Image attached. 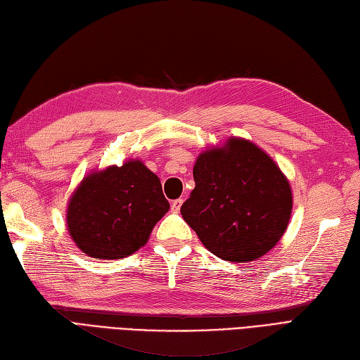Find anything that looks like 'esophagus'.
Returning <instances> with one entry per match:
<instances>
[{"label":"esophagus","instance_id":"obj_1","mask_svg":"<svg viewBox=\"0 0 360 360\" xmlns=\"http://www.w3.org/2000/svg\"><path fill=\"white\" fill-rule=\"evenodd\" d=\"M181 203H183L181 198H177V200H174V202L171 203V211H172V212H179Z\"/></svg>","mask_w":360,"mask_h":360}]
</instances>
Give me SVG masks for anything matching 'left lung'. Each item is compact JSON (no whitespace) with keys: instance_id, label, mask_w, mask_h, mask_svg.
Segmentation results:
<instances>
[{"instance_id":"obj_1","label":"left lung","mask_w":360,"mask_h":360,"mask_svg":"<svg viewBox=\"0 0 360 360\" xmlns=\"http://www.w3.org/2000/svg\"><path fill=\"white\" fill-rule=\"evenodd\" d=\"M193 189L181 215L217 257L245 263L281 240L292 207L288 180L262 149L231 139L206 150L194 166Z\"/></svg>"}]
</instances>
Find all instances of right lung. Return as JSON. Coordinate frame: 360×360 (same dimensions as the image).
<instances>
[{
    "label": "right lung",
    "instance_id": "right-lung-1",
    "mask_svg": "<svg viewBox=\"0 0 360 360\" xmlns=\"http://www.w3.org/2000/svg\"><path fill=\"white\" fill-rule=\"evenodd\" d=\"M169 210L162 183L139 160L84 179L68 207L77 246L94 259H123L148 242Z\"/></svg>",
    "mask_w": 360,
    "mask_h": 360
}]
</instances>
